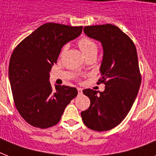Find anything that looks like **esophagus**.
Masks as SVG:
<instances>
[{"instance_id":"34e87169","label":"esophagus","mask_w":156,"mask_h":156,"mask_svg":"<svg viewBox=\"0 0 156 156\" xmlns=\"http://www.w3.org/2000/svg\"><path fill=\"white\" fill-rule=\"evenodd\" d=\"M77 89H78V95H82V94H83V89H82V88H80V87H78Z\"/></svg>"}]
</instances>
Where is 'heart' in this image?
Instances as JSON below:
<instances>
[{"mask_svg":"<svg viewBox=\"0 0 156 156\" xmlns=\"http://www.w3.org/2000/svg\"><path fill=\"white\" fill-rule=\"evenodd\" d=\"M78 46L80 48V49L82 50L83 55L86 56H89L90 54H96L97 55L98 47L97 44L94 42L92 40H90L89 38L84 37L82 38L79 41H78ZM67 48V45H66L63 48L62 52Z\"/></svg>","mask_w":156,"mask_h":156,"instance_id":"1","label":"heart"}]
</instances>
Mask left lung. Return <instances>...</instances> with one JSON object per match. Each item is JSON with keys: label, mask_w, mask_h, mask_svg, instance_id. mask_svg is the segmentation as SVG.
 Returning <instances> with one entry per match:
<instances>
[{"label": "left lung", "mask_w": 156, "mask_h": 156, "mask_svg": "<svg viewBox=\"0 0 156 156\" xmlns=\"http://www.w3.org/2000/svg\"><path fill=\"white\" fill-rule=\"evenodd\" d=\"M83 31L101 43L103 58L99 82L105 84V89L103 92L83 90L90 105L81 116L90 129L109 130L125 119L138 95L141 75L137 50L130 38L112 24L85 27Z\"/></svg>", "instance_id": "8db88e82"}]
</instances>
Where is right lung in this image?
Segmentation results:
<instances>
[{"label":"right lung","mask_w":156,"mask_h":156,"mask_svg":"<svg viewBox=\"0 0 156 156\" xmlns=\"http://www.w3.org/2000/svg\"><path fill=\"white\" fill-rule=\"evenodd\" d=\"M83 27L57 23L40 26L16 47L9 79L17 110L32 126L46 129L58 123L78 95L75 87L50 83V71L64 45L81 35Z\"/></svg>","instance_id":"right-lung-1"}]
</instances>
